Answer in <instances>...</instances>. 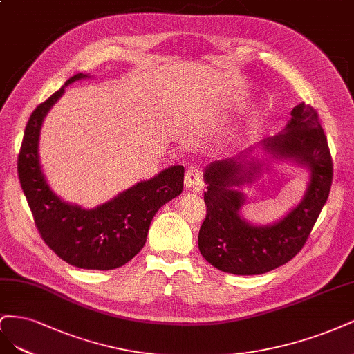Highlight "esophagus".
<instances>
[{
    "label": "esophagus",
    "mask_w": 354,
    "mask_h": 354,
    "mask_svg": "<svg viewBox=\"0 0 354 354\" xmlns=\"http://www.w3.org/2000/svg\"><path fill=\"white\" fill-rule=\"evenodd\" d=\"M185 185L194 191H200L204 185L203 170L197 166H191L185 172Z\"/></svg>",
    "instance_id": "1"
}]
</instances>
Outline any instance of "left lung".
Listing matches in <instances>:
<instances>
[{
  "label": "left lung",
  "mask_w": 354,
  "mask_h": 354,
  "mask_svg": "<svg viewBox=\"0 0 354 354\" xmlns=\"http://www.w3.org/2000/svg\"><path fill=\"white\" fill-rule=\"evenodd\" d=\"M265 148L310 170L303 201L287 218L272 226L244 222L239 209L244 196L231 188L253 178L256 166L243 169L235 160H221L206 170L207 214L198 232V248L212 266L234 275H261L290 261L304 247L333 185V157L317 111L300 102L283 132L268 138Z\"/></svg>",
  "instance_id": "obj_1"
}]
</instances>
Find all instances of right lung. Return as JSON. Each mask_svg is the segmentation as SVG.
Listing matches in <instances>:
<instances>
[{
	"label": "right lung",
	"mask_w": 354,
	"mask_h": 354,
	"mask_svg": "<svg viewBox=\"0 0 354 354\" xmlns=\"http://www.w3.org/2000/svg\"><path fill=\"white\" fill-rule=\"evenodd\" d=\"M86 75L77 73L64 85ZM64 86L32 111L17 158L21 189L35 226L53 252L81 269L110 270L123 266L141 252L153 216L184 188V166H172L93 210L63 203L41 172L38 140L42 120Z\"/></svg>",
	"instance_id": "obj_1"
}]
</instances>
